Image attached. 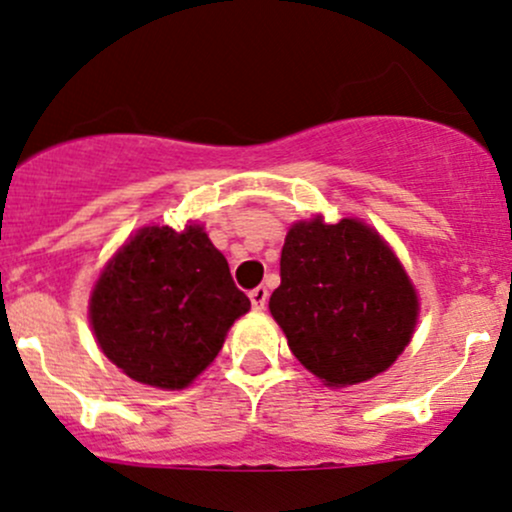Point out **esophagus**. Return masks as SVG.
<instances>
[{
    "label": "esophagus",
    "mask_w": 512,
    "mask_h": 512,
    "mask_svg": "<svg viewBox=\"0 0 512 512\" xmlns=\"http://www.w3.org/2000/svg\"><path fill=\"white\" fill-rule=\"evenodd\" d=\"M267 296H269L267 286H255V289L250 291V301H252V308H255V311H262V308L267 306Z\"/></svg>",
    "instance_id": "esophagus-1"
}]
</instances>
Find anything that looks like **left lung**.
<instances>
[{
  "mask_svg": "<svg viewBox=\"0 0 512 512\" xmlns=\"http://www.w3.org/2000/svg\"><path fill=\"white\" fill-rule=\"evenodd\" d=\"M269 311L289 350L328 386L367 381L411 342L418 296L389 245L355 218L296 223Z\"/></svg>",
  "mask_w": 512,
  "mask_h": 512,
  "instance_id": "left-lung-1",
  "label": "left lung"
}]
</instances>
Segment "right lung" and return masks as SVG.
<instances>
[{"label": "right lung", "instance_id": "add662e5", "mask_svg": "<svg viewBox=\"0 0 512 512\" xmlns=\"http://www.w3.org/2000/svg\"><path fill=\"white\" fill-rule=\"evenodd\" d=\"M250 299L204 228L138 230L94 286L89 318L104 355L140 384L184 389L221 352Z\"/></svg>", "mask_w": 512, "mask_h": 512}]
</instances>
